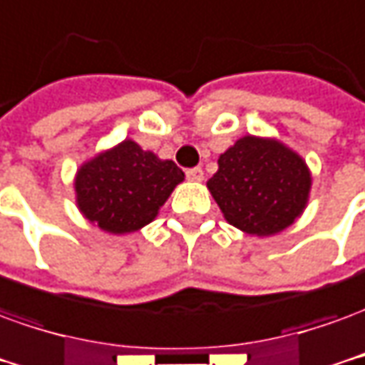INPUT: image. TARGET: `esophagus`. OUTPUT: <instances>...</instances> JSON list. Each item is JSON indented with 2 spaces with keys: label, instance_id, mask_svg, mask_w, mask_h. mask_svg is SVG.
Masks as SVG:
<instances>
[{
  "label": "esophagus",
  "instance_id": "1",
  "mask_svg": "<svg viewBox=\"0 0 365 365\" xmlns=\"http://www.w3.org/2000/svg\"><path fill=\"white\" fill-rule=\"evenodd\" d=\"M187 178L188 180H195V182H200L204 178V173L200 167H192V169L187 170Z\"/></svg>",
  "mask_w": 365,
  "mask_h": 365
}]
</instances>
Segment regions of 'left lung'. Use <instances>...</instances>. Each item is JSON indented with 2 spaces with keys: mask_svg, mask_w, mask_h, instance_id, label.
Returning a JSON list of instances; mask_svg holds the SVG:
<instances>
[{
  "mask_svg": "<svg viewBox=\"0 0 365 365\" xmlns=\"http://www.w3.org/2000/svg\"><path fill=\"white\" fill-rule=\"evenodd\" d=\"M208 190L232 226L252 236H273L304 210L311 173L283 143L245 135L220 155Z\"/></svg>",
  "mask_w": 365,
  "mask_h": 365,
  "instance_id": "1",
  "label": "left lung"
}]
</instances>
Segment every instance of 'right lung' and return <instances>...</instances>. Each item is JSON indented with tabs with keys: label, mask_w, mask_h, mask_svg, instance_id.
Segmentation results:
<instances>
[{
	"label": "right lung",
	"mask_w": 365,
	"mask_h": 365,
	"mask_svg": "<svg viewBox=\"0 0 365 365\" xmlns=\"http://www.w3.org/2000/svg\"><path fill=\"white\" fill-rule=\"evenodd\" d=\"M182 178L185 173L175 163L125 139L80 167L74 180L76 202L98 228L129 234L155 220Z\"/></svg>",
	"instance_id": "add662e5"
}]
</instances>
